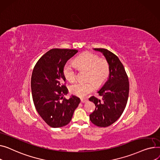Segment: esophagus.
<instances>
[{
    "label": "esophagus",
    "instance_id": "obj_1",
    "mask_svg": "<svg viewBox=\"0 0 160 160\" xmlns=\"http://www.w3.org/2000/svg\"><path fill=\"white\" fill-rule=\"evenodd\" d=\"M87 99H81V102H82V103H84V102H87Z\"/></svg>",
    "mask_w": 160,
    "mask_h": 160
}]
</instances>
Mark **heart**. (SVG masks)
I'll return each instance as SVG.
<instances>
[{"instance_id":"1","label":"heart","mask_w":160,"mask_h":160,"mask_svg":"<svg viewBox=\"0 0 160 160\" xmlns=\"http://www.w3.org/2000/svg\"><path fill=\"white\" fill-rule=\"evenodd\" d=\"M74 64L79 69L86 70L87 73L84 82H78L70 87V92L79 98L86 97L95 88L101 85L108 79L110 67L108 62L101 59L99 56L92 53H84L76 58ZM63 76L68 81L73 82L76 79V70L75 66L68 62L62 69Z\"/></svg>"}]
</instances>
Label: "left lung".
<instances>
[{"instance_id": "8db88e82", "label": "left lung", "mask_w": 160, "mask_h": 160, "mask_svg": "<svg viewBox=\"0 0 160 160\" xmlns=\"http://www.w3.org/2000/svg\"><path fill=\"white\" fill-rule=\"evenodd\" d=\"M105 56L110 67L107 81L98 91L101 99L92 96L89 100L94 103L96 109L90 115L92 123L107 127L116 122L126 107L129 93L128 78L123 64L112 52L105 48H94Z\"/></svg>"}]
</instances>
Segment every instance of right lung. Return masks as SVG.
Listing matches in <instances>:
<instances>
[{
	"label": "right lung",
	"mask_w": 160,
	"mask_h": 160,
	"mask_svg": "<svg viewBox=\"0 0 160 160\" xmlns=\"http://www.w3.org/2000/svg\"><path fill=\"white\" fill-rule=\"evenodd\" d=\"M77 50L54 48L47 52L39 59L33 68L32 94L35 107L49 126L59 128L67 125L78 107L80 99L75 96L64 98L68 90L62 69L64 64L78 53Z\"/></svg>",
	"instance_id": "add662e5"
}]
</instances>
